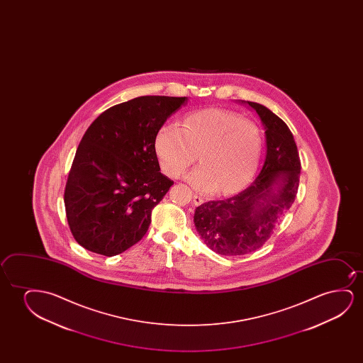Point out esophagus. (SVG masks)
Returning <instances> with one entry per match:
<instances>
[{
    "label": "esophagus",
    "mask_w": 363,
    "mask_h": 363,
    "mask_svg": "<svg viewBox=\"0 0 363 363\" xmlns=\"http://www.w3.org/2000/svg\"><path fill=\"white\" fill-rule=\"evenodd\" d=\"M204 199L202 197H199V196H194V206H201V204L203 203Z\"/></svg>",
    "instance_id": "1"
}]
</instances>
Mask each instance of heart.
Listing matches in <instances>:
<instances>
[{
	"label": "heart",
	"instance_id": "b5f03b06",
	"mask_svg": "<svg viewBox=\"0 0 363 363\" xmlns=\"http://www.w3.org/2000/svg\"><path fill=\"white\" fill-rule=\"evenodd\" d=\"M263 136L258 125L223 109H206L184 118L181 128L166 123L155 138L161 169L179 177L197 160L189 174L196 189L232 194L243 189L258 169Z\"/></svg>",
	"mask_w": 363,
	"mask_h": 363
}]
</instances>
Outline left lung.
<instances>
[{
	"label": "left lung",
	"instance_id": "8db88e82",
	"mask_svg": "<svg viewBox=\"0 0 363 363\" xmlns=\"http://www.w3.org/2000/svg\"><path fill=\"white\" fill-rule=\"evenodd\" d=\"M247 104L257 111L265 129L263 169L240 194L204 202L194 211V225L204 244L229 257L252 253L272 237L295 201L301 169L288 125L264 105L253 101Z\"/></svg>",
	"mask_w": 363,
	"mask_h": 363
}]
</instances>
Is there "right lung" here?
I'll use <instances>...</instances> for the list:
<instances>
[{
    "label": "right lung",
    "mask_w": 363,
    "mask_h": 363,
    "mask_svg": "<svg viewBox=\"0 0 363 363\" xmlns=\"http://www.w3.org/2000/svg\"><path fill=\"white\" fill-rule=\"evenodd\" d=\"M186 96L146 95L114 105L85 131L65 191L70 232L83 248L114 257L144 237L174 184L160 172L155 138Z\"/></svg>",
    "instance_id": "right-lung-1"
}]
</instances>
